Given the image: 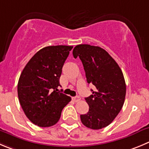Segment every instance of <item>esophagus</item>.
<instances>
[{"mask_svg":"<svg viewBox=\"0 0 149 149\" xmlns=\"http://www.w3.org/2000/svg\"><path fill=\"white\" fill-rule=\"evenodd\" d=\"M80 99H81V98H80V97H79V96H75V97H73V100L75 101V102L79 101H80Z\"/></svg>","mask_w":149,"mask_h":149,"instance_id":"1","label":"esophagus"}]
</instances>
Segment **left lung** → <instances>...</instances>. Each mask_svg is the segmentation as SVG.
Listing matches in <instances>:
<instances>
[{
	"label": "left lung",
	"instance_id": "left-lung-1",
	"mask_svg": "<svg viewBox=\"0 0 149 149\" xmlns=\"http://www.w3.org/2000/svg\"><path fill=\"white\" fill-rule=\"evenodd\" d=\"M84 66L88 84L96 90L85 98L89 105L87 114L80 115L81 123L92 129H101L110 124L124 104L126 87L121 69L115 59L98 46L78 45L73 51Z\"/></svg>",
	"mask_w": 149,
	"mask_h": 149
}]
</instances>
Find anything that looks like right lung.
Instances as JSON below:
<instances>
[{
	"mask_svg": "<svg viewBox=\"0 0 149 149\" xmlns=\"http://www.w3.org/2000/svg\"><path fill=\"white\" fill-rule=\"evenodd\" d=\"M72 48L68 45L42 48L20 74L17 84L19 101L26 117L37 126L49 127L56 124L63 108L71 101L57 88L62 67Z\"/></svg>",
	"mask_w": 149,
	"mask_h": 149,
	"instance_id": "add662e5",
	"label": "right lung"
}]
</instances>
